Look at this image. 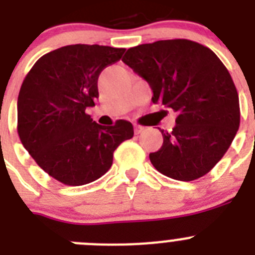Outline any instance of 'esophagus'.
Returning a JSON list of instances; mask_svg holds the SVG:
<instances>
[{
    "label": "esophagus",
    "instance_id": "esophagus-1",
    "mask_svg": "<svg viewBox=\"0 0 255 255\" xmlns=\"http://www.w3.org/2000/svg\"><path fill=\"white\" fill-rule=\"evenodd\" d=\"M144 131V126H140V125H134V132L136 135L141 134V132Z\"/></svg>",
    "mask_w": 255,
    "mask_h": 255
}]
</instances>
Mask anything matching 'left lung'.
I'll return each mask as SVG.
<instances>
[{
    "label": "left lung",
    "mask_w": 255,
    "mask_h": 255,
    "mask_svg": "<svg viewBox=\"0 0 255 255\" xmlns=\"http://www.w3.org/2000/svg\"><path fill=\"white\" fill-rule=\"evenodd\" d=\"M124 64L145 80L153 103L177 114L172 131L161 130L155 170L180 181L204 176L224 157L240 125L239 96L222 61L188 39L157 40L128 49Z\"/></svg>",
    "instance_id": "obj_1"
}]
</instances>
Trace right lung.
I'll list each match as a JSON object with an SVG mask.
<instances>
[{
  "label": "right lung",
  "mask_w": 255,
  "mask_h": 255,
  "mask_svg": "<svg viewBox=\"0 0 255 255\" xmlns=\"http://www.w3.org/2000/svg\"><path fill=\"white\" fill-rule=\"evenodd\" d=\"M125 48L71 44L46 53L25 76L17 98V134L42 170L65 185H85L112 166L134 136L131 123L102 126L85 114L98 98V76Z\"/></svg>",
  "instance_id": "1"
}]
</instances>
